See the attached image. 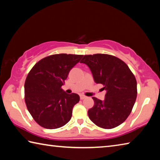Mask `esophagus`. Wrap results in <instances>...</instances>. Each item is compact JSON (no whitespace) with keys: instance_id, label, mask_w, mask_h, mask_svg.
I'll list each match as a JSON object with an SVG mask.
<instances>
[{"instance_id":"obj_1","label":"esophagus","mask_w":160,"mask_h":160,"mask_svg":"<svg viewBox=\"0 0 160 160\" xmlns=\"http://www.w3.org/2000/svg\"><path fill=\"white\" fill-rule=\"evenodd\" d=\"M80 99H84L87 98V97L85 96V95H83V94H80Z\"/></svg>"}]
</instances>
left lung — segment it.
I'll list each match as a JSON object with an SVG mask.
<instances>
[{
	"label": "left lung",
	"instance_id": "1",
	"mask_svg": "<svg viewBox=\"0 0 160 160\" xmlns=\"http://www.w3.org/2000/svg\"><path fill=\"white\" fill-rule=\"evenodd\" d=\"M80 62L90 68L94 82L102 84L107 91L104 101L92 97L94 104L88 110L89 118L106 129L123 123L137 97V82L128 66L115 56L102 53L85 55Z\"/></svg>",
	"mask_w": 160,
	"mask_h": 160
}]
</instances>
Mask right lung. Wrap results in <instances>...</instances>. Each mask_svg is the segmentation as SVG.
Instances as JSON below:
<instances>
[{
  "label": "right lung",
  "instance_id": "1",
  "mask_svg": "<svg viewBox=\"0 0 160 160\" xmlns=\"http://www.w3.org/2000/svg\"><path fill=\"white\" fill-rule=\"evenodd\" d=\"M82 55L55 54L34 65L25 83V99L29 112L36 122L47 129L61 128L68 122L72 108L79 102L75 93L61 89L70 70Z\"/></svg>",
  "mask_w": 160,
  "mask_h": 160
}]
</instances>
